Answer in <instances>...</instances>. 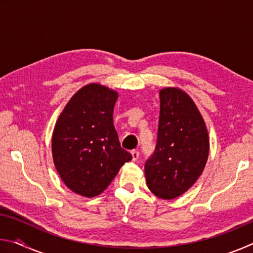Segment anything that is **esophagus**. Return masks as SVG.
Here are the masks:
<instances>
[{
	"label": "esophagus",
	"mask_w": 253,
	"mask_h": 253,
	"mask_svg": "<svg viewBox=\"0 0 253 253\" xmlns=\"http://www.w3.org/2000/svg\"><path fill=\"white\" fill-rule=\"evenodd\" d=\"M131 160L132 161H137L138 160V156H139V153H138V151H131Z\"/></svg>",
	"instance_id": "esophagus-1"
}]
</instances>
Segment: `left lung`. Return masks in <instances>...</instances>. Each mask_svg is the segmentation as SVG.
<instances>
[{
    "label": "left lung",
    "instance_id": "8db88e82",
    "mask_svg": "<svg viewBox=\"0 0 253 253\" xmlns=\"http://www.w3.org/2000/svg\"><path fill=\"white\" fill-rule=\"evenodd\" d=\"M160 121L155 152L145 163L149 191L173 200L194 185L208 162L207 125L193 99L182 89L160 90Z\"/></svg>",
    "mask_w": 253,
    "mask_h": 253
}]
</instances>
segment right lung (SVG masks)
<instances>
[{
	"mask_svg": "<svg viewBox=\"0 0 253 253\" xmlns=\"http://www.w3.org/2000/svg\"><path fill=\"white\" fill-rule=\"evenodd\" d=\"M118 92L100 84L79 89L60 114L51 139L55 169L72 192L101 194L131 155L121 147L113 113Z\"/></svg>",
	"mask_w": 253,
	"mask_h": 253,
	"instance_id": "add662e5",
	"label": "right lung"
}]
</instances>
